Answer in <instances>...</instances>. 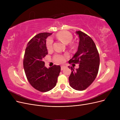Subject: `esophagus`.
<instances>
[{
	"label": "esophagus",
	"mask_w": 120,
	"mask_h": 120,
	"mask_svg": "<svg viewBox=\"0 0 120 120\" xmlns=\"http://www.w3.org/2000/svg\"><path fill=\"white\" fill-rule=\"evenodd\" d=\"M64 68H65V66H61V71H63Z\"/></svg>",
	"instance_id": "34e87169"
}]
</instances>
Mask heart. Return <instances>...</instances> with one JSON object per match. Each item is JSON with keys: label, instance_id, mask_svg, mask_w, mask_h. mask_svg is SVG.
<instances>
[{"label": "heart", "instance_id": "1", "mask_svg": "<svg viewBox=\"0 0 120 120\" xmlns=\"http://www.w3.org/2000/svg\"><path fill=\"white\" fill-rule=\"evenodd\" d=\"M56 37L58 39H59L60 41L65 44H68L70 43L73 38L72 34L67 31H59L56 34ZM52 44L53 41L51 38L47 39L46 41V47L47 49L49 50L52 49ZM70 46L72 49H75L77 46V45L74 43H71ZM54 60L57 63H63L65 60V56L63 55H60V54H56L54 56Z\"/></svg>", "mask_w": 120, "mask_h": 120}]
</instances>
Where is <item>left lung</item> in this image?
<instances>
[{"label": "left lung", "mask_w": 120, "mask_h": 120, "mask_svg": "<svg viewBox=\"0 0 120 120\" xmlns=\"http://www.w3.org/2000/svg\"><path fill=\"white\" fill-rule=\"evenodd\" d=\"M79 38L77 52L69 64H79V68L72 71L69 77L70 85L75 90H83L92 84L99 71L100 56L95 42L92 38L81 31H76Z\"/></svg>", "instance_id": "1"}]
</instances>
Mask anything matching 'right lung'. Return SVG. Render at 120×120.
I'll use <instances>...</instances> for the list:
<instances>
[{
    "label": "right lung",
    "mask_w": 120,
    "mask_h": 120,
    "mask_svg": "<svg viewBox=\"0 0 120 120\" xmlns=\"http://www.w3.org/2000/svg\"><path fill=\"white\" fill-rule=\"evenodd\" d=\"M52 33H40L27 43L23 57V68L28 81L32 86L41 92H46L56 86L60 67H45L43 59L48 54L46 39Z\"/></svg>",
    "instance_id": "1"
}]
</instances>
